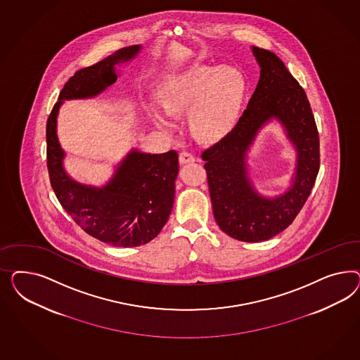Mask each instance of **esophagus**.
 <instances>
[{
    "label": "esophagus",
    "instance_id": "1",
    "mask_svg": "<svg viewBox=\"0 0 360 360\" xmlns=\"http://www.w3.org/2000/svg\"><path fill=\"white\" fill-rule=\"evenodd\" d=\"M194 161H195V157H194L191 153H179V164H190V162H194Z\"/></svg>",
    "mask_w": 360,
    "mask_h": 360
}]
</instances>
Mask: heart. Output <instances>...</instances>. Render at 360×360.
<instances>
[{
	"instance_id": "heart-1",
	"label": "heart",
	"mask_w": 360,
	"mask_h": 360,
	"mask_svg": "<svg viewBox=\"0 0 360 360\" xmlns=\"http://www.w3.org/2000/svg\"><path fill=\"white\" fill-rule=\"evenodd\" d=\"M245 95V82L229 65H195L172 77L161 88V100L169 115L188 114V125L199 141L215 142L235 127ZM153 120L165 131L173 122L158 109L150 108Z\"/></svg>"
}]
</instances>
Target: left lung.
<instances>
[{"label": "left lung", "mask_w": 360, "mask_h": 360, "mask_svg": "<svg viewBox=\"0 0 360 360\" xmlns=\"http://www.w3.org/2000/svg\"><path fill=\"white\" fill-rule=\"evenodd\" d=\"M260 80L248 107L226 137L202 153L214 217L240 241L271 239L288 229L304 207L319 170V136L304 88L272 51L252 47ZM272 118L284 125L297 149L294 185L283 196L257 195L248 178L245 155L257 133Z\"/></svg>", "instance_id": "1"}]
</instances>
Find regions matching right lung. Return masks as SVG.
<instances>
[{
	"label": "right lung",
	"mask_w": 360,
	"mask_h": 360,
	"mask_svg": "<svg viewBox=\"0 0 360 360\" xmlns=\"http://www.w3.org/2000/svg\"><path fill=\"white\" fill-rule=\"evenodd\" d=\"M141 46L124 47L96 65L82 68L60 91L47 124V169L51 187L65 212L88 235L113 247H139L164 229L174 203L178 154H148L133 149L103 187L82 185L63 169L65 152L56 136L63 100L94 98L115 84V65L131 60Z\"/></svg>",
	"instance_id": "right-lung-1"
}]
</instances>
